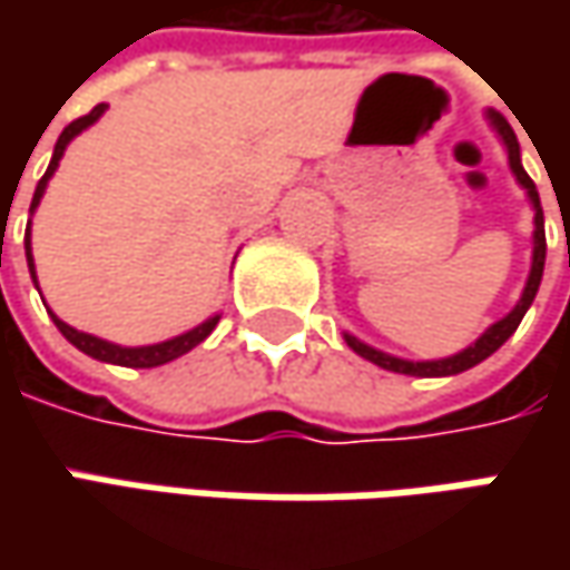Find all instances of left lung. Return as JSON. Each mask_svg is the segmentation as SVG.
<instances>
[{
	"mask_svg": "<svg viewBox=\"0 0 570 570\" xmlns=\"http://www.w3.org/2000/svg\"><path fill=\"white\" fill-rule=\"evenodd\" d=\"M485 120H489V126L498 132V139H501L504 151H508L511 174H514V180L520 184V189H527V199H530V206H533V259H530V275H527L523 295H520V301H517L511 314L494 320L492 326H489L479 340L470 342L463 352L448 355V358H434V362H409V358H396V355H386V352L367 345V342H362L358 336H352V333H342L345 342H348V348H352L355 355H362L364 362L377 364L383 371L409 374V377H453V374H463V371H470V367H475L479 362H485L489 355H494L504 342L514 336L520 320H523V314L530 311V304H533V297H537L539 282H542V269H546V222H542V206H539L537 184L530 180V174L520 165V142H517L511 122L504 120L501 114H494V110L485 114Z\"/></svg>",
	"mask_w": 570,
	"mask_h": 570,
	"instance_id": "left-lung-1",
	"label": "left lung"
}]
</instances>
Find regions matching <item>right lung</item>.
Segmentation results:
<instances>
[{"instance_id":"add662e5","label":"right lung","mask_w":570,"mask_h":570,"mask_svg":"<svg viewBox=\"0 0 570 570\" xmlns=\"http://www.w3.org/2000/svg\"><path fill=\"white\" fill-rule=\"evenodd\" d=\"M104 110H107V104H98L91 114L78 117V120H72L66 129H62V136L56 139L50 167H47V174L40 177V184H37V189H33L31 215L37 212V206H40V199H43V193H47V184H50V177H53L56 167H59V161H62V155H66L69 142H72L76 136H81L88 126H95V122L104 117ZM24 253H28V269H31L33 285H37V269H33V253H31V225H28V230H24ZM37 292H40V288H37ZM50 317H53L56 330H59L66 340L72 342L78 352H85V355H91V358H98V362L120 364V367H158V364H167V362H174V358H180V355H187L189 348H196L199 342L208 340V336H212V330L218 326L222 314L203 320L199 326H193V330L180 333V336H174V340L155 342V345H117V342L100 340V336H91V333H81V330H76V326H69L66 320L56 317L53 311H50Z\"/></svg>"}]
</instances>
